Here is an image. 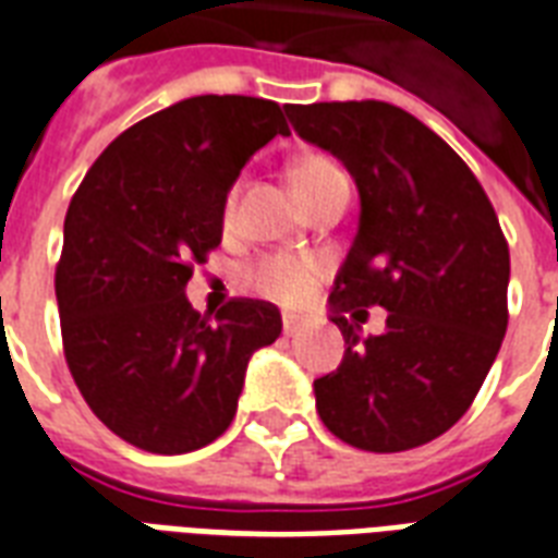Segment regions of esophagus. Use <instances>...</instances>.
<instances>
[{
    "instance_id": "esophagus-1",
    "label": "esophagus",
    "mask_w": 558,
    "mask_h": 558,
    "mask_svg": "<svg viewBox=\"0 0 558 558\" xmlns=\"http://www.w3.org/2000/svg\"><path fill=\"white\" fill-rule=\"evenodd\" d=\"M301 328H304V322L295 319V316H283V333H287V337H295Z\"/></svg>"
}]
</instances>
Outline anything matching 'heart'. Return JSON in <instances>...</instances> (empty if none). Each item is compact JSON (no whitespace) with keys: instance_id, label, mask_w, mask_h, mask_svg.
Wrapping results in <instances>:
<instances>
[{"instance_id":"1","label":"heart","mask_w":558,"mask_h":558,"mask_svg":"<svg viewBox=\"0 0 558 558\" xmlns=\"http://www.w3.org/2000/svg\"><path fill=\"white\" fill-rule=\"evenodd\" d=\"M290 180L301 206L313 197L331 192L337 185H349L340 165L328 156H301L299 162L290 168ZM233 204H236V192H230V197H227V213L233 209ZM245 278L247 287L263 299L278 301L283 307H301L313 299L316 280L322 278V266L316 259L268 257L247 268Z\"/></svg>"}]
</instances>
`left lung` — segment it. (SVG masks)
Listing matches in <instances>:
<instances>
[{"label":"left lung","instance_id":"1","mask_svg":"<svg viewBox=\"0 0 558 558\" xmlns=\"http://www.w3.org/2000/svg\"><path fill=\"white\" fill-rule=\"evenodd\" d=\"M304 142L354 177L361 221L328 295L345 354L313 381L331 435L366 452H402L464 416L509 325V245L464 159L381 100L287 106ZM388 311L378 338L349 323Z\"/></svg>","mask_w":558,"mask_h":558}]
</instances>
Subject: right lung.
I'll list each match as a JSON object with an SVG mask.
<instances>
[{
    "label": "right lung",
    "instance_id": "add662e5",
    "mask_svg": "<svg viewBox=\"0 0 558 558\" xmlns=\"http://www.w3.org/2000/svg\"><path fill=\"white\" fill-rule=\"evenodd\" d=\"M275 135L278 102L189 97L100 153L68 206L56 268L70 375L102 426L180 456L236 416L251 354L280 337L268 301L233 299L201 316L185 299L195 263L221 245L227 192Z\"/></svg>",
    "mask_w": 558,
    "mask_h": 558
}]
</instances>
